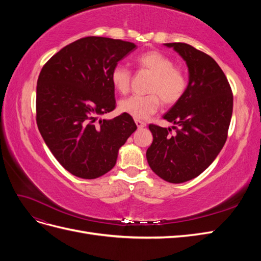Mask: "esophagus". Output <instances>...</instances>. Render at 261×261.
Masks as SVG:
<instances>
[{
	"label": "esophagus",
	"mask_w": 261,
	"mask_h": 261,
	"mask_svg": "<svg viewBox=\"0 0 261 261\" xmlns=\"http://www.w3.org/2000/svg\"><path fill=\"white\" fill-rule=\"evenodd\" d=\"M135 123L137 125L138 128H143L146 127V123L144 121H140V120H135Z\"/></svg>",
	"instance_id": "esophagus-1"
}]
</instances>
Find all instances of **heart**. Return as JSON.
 I'll return each instance as SVG.
<instances>
[{"label":"heart","mask_w":261,"mask_h":261,"mask_svg":"<svg viewBox=\"0 0 261 261\" xmlns=\"http://www.w3.org/2000/svg\"><path fill=\"white\" fill-rule=\"evenodd\" d=\"M137 66L152 74L148 86L147 96H132L120 102L123 113L136 120H145L158 111L160 102L164 106L175 105L187 89V77L183 69L174 66L169 57L160 51H147L135 59ZM130 70L123 64H116L111 72V83L121 93L129 89Z\"/></svg>","instance_id":"1"}]
</instances>
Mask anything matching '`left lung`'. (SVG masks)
Returning a JSON list of instances; mask_svg holds the SVG:
<instances>
[{
  "mask_svg": "<svg viewBox=\"0 0 261 261\" xmlns=\"http://www.w3.org/2000/svg\"><path fill=\"white\" fill-rule=\"evenodd\" d=\"M188 67L184 96L163 115L172 129L150 124L149 167L170 183H184L206 170L223 148L233 112V94L223 70L208 54L187 43H164Z\"/></svg>",
  "mask_w": 261,
  "mask_h": 261,
  "instance_id": "8db88e82",
  "label": "left lung"
}]
</instances>
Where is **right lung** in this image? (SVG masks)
Segmentation results:
<instances>
[{
	"mask_svg": "<svg viewBox=\"0 0 261 261\" xmlns=\"http://www.w3.org/2000/svg\"><path fill=\"white\" fill-rule=\"evenodd\" d=\"M136 45L105 37H86L64 46L45 63L37 82V125L46 146L73 175L100 177L116 163L120 149L137 129L115 109L112 68Z\"/></svg>",
	"mask_w": 261,
	"mask_h": 261,
	"instance_id": "1",
	"label": "right lung"
}]
</instances>
